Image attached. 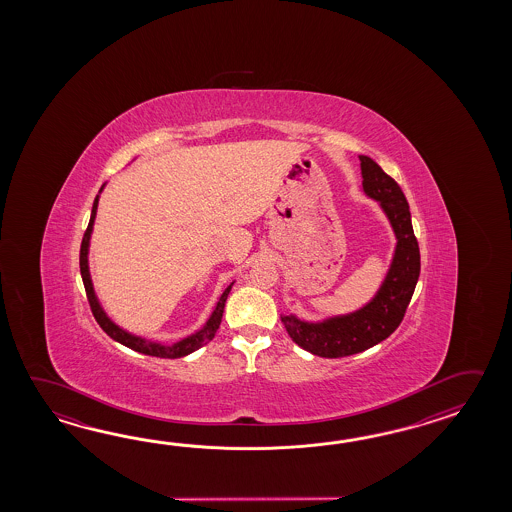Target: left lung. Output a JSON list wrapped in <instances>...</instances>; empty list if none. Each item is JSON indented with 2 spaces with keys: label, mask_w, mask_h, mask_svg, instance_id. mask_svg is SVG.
I'll return each mask as SVG.
<instances>
[{
  "label": "left lung",
  "mask_w": 512,
  "mask_h": 512,
  "mask_svg": "<svg viewBox=\"0 0 512 512\" xmlns=\"http://www.w3.org/2000/svg\"><path fill=\"white\" fill-rule=\"evenodd\" d=\"M359 159L362 192L379 203L397 243L381 287L359 309L316 322L296 315L282 316L283 326L293 342L326 359L355 355L390 337L403 320L421 272L419 245L401 186L370 157L359 155Z\"/></svg>",
  "instance_id": "left-lung-1"
}]
</instances>
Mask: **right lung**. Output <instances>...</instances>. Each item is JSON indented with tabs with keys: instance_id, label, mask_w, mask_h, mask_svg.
Returning a JSON list of instances; mask_svg holds the SVG:
<instances>
[{
	"instance_id": "add662e5",
	"label": "right lung",
	"mask_w": 512,
	"mask_h": 512,
	"mask_svg": "<svg viewBox=\"0 0 512 512\" xmlns=\"http://www.w3.org/2000/svg\"><path fill=\"white\" fill-rule=\"evenodd\" d=\"M104 186H106V183L98 190V196L93 201L89 225H87L86 234H84L82 245H80V274H82V282H84V287H86L87 300H89L91 311H93V316H95L98 326L102 327L109 337L117 340L122 346L133 349V351H139V353H144V355H150V357L181 359V357L194 353L196 349L203 348L207 342L214 338L216 331H218L221 318H223V311H225V302L229 298L230 289H232L234 282L230 283L229 287L219 296L218 302L214 305V311L208 316L205 326L197 329L196 333L177 340L174 344H163V342H157V340H148V338L133 335L130 331L122 329L119 324H115L109 318L108 313L104 311V307L98 302V296L95 293V287H93V280H91V272H89V243H91L93 225H95V218H97L98 199H100Z\"/></svg>"
}]
</instances>
